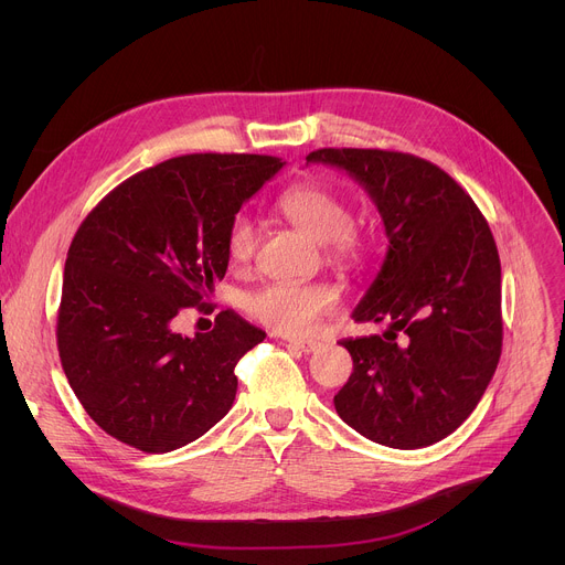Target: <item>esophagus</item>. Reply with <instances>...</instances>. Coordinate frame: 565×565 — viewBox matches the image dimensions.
Here are the masks:
<instances>
[{"instance_id": "esophagus-1", "label": "esophagus", "mask_w": 565, "mask_h": 565, "mask_svg": "<svg viewBox=\"0 0 565 565\" xmlns=\"http://www.w3.org/2000/svg\"><path fill=\"white\" fill-rule=\"evenodd\" d=\"M288 347L301 351V353H315L321 344L315 340H288Z\"/></svg>"}]
</instances>
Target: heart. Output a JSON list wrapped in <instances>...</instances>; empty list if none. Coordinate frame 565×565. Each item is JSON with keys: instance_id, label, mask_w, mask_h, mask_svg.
I'll return each mask as SVG.
<instances>
[{"instance_id": "1", "label": "heart", "mask_w": 565, "mask_h": 565, "mask_svg": "<svg viewBox=\"0 0 565 565\" xmlns=\"http://www.w3.org/2000/svg\"><path fill=\"white\" fill-rule=\"evenodd\" d=\"M279 212L308 238L327 244V257L342 268H360L364 264V236L351 225L349 203L333 190L319 183H299L279 196ZM227 257L234 264H246L257 248L255 221L238 212L227 225ZM338 292L329 284L270 281L246 299L248 312L264 327L284 335L308 333L319 317L338 308Z\"/></svg>"}]
</instances>
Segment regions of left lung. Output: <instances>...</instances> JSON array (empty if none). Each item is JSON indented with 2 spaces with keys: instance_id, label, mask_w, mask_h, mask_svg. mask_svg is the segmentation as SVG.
Segmentation results:
<instances>
[{
  "instance_id": "1",
  "label": "left lung",
  "mask_w": 565,
  "mask_h": 565,
  "mask_svg": "<svg viewBox=\"0 0 565 565\" xmlns=\"http://www.w3.org/2000/svg\"><path fill=\"white\" fill-rule=\"evenodd\" d=\"M306 163L344 170L375 203L388 238L353 310L382 335L340 344L353 373L335 412L364 438L420 449L456 431L486 393L503 344L501 259L469 194L425 158L384 149H317Z\"/></svg>"
}]
</instances>
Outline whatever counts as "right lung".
<instances>
[{"label": "right lung", "instance_id": "right-lung-1", "mask_svg": "<svg viewBox=\"0 0 565 565\" xmlns=\"http://www.w3.org/2000/svg\"><path fill=\"white\" fill-rule=\"evenodd\" d=\"M281 168L257 153L170 158L120 183L77 227L57 351L79 405L116 440L174 451L230 412L234 366L266 333L234 310L194 338L174 319L225 277L232 216Z\"/></svg>", "mask_w": 565, "mask_h": 565}]
</instances>
